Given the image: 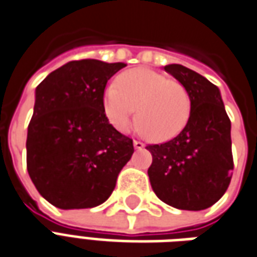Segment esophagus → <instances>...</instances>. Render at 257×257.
Listing matches in <instances>:
<instances>
[{"label": "esophagus", "mask_w": 257, "mask_h": 257, "mask_svg": "<svg viewBox=\"0 0 257 257\" xmlns=\"http://www.w3.org/2000/svg\"><path fill=\"white\" fill-rule=\"evenodd\" d=\"M134 148H136L137 151H141V149L145 148V144L141 141H134Z\"/></svg>", "instance_id": "34e87169"}]
</instances>
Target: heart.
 I'll use <instances>...</instances> for the list:
<instances>
[{
	"label": "heart",
	"instance_id": "1",
	"mask_svg": "<svg viewBox=\"0 0 257 257\" xmlns=\"http://www.w3.org/2000/svg\"><path fill=\"white\" fill-rule=\"evenodd\" d=\"M152 141H167L185 128L192 110L186 87L148 68L121 74L104 93V113L116 130L126 133L134 120Z\"/></svg>",
	"mask_w": 257,
	"mask_h": 257
}]
</instances>
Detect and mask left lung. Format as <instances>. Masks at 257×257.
<instances>
[{
  "label": "left lung",
  "mask_w": 257,
  "mask_h": 257,
  "mask_svg": "<svg viewBox=\"0 0 257 257\" xmlns=\"http://www.w3.org/2000/svg\"><path fill=\"white\" fill-rule=\"evenodd\" d=\"M164 69L186 87L192 110L175 138L148 145L153 159L148 175L163 203L201 211L216 203L231 181V123L220 91L207 78L181 64Z\"/></svg>",
  "instance_id": "obj_1"
}]
</instances>
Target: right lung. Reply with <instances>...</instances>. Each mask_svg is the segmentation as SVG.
<instances>
[{"label":"right lung","mask_w":257,"mask_h":257,"mask_svg":"<svg viewBox=\"0 0 257 257\" xmlns=\"http://www.w3.org/2000/svg\"><path fill=\"white\" fill-rule=\"evenodd\" d=\"M124 67L94 59L69 61L37 86L27 171L54 207L82 209L106 201L133 156V140L104 113L106 82Z\"/></svg>","instance_id":"add662e5"}]
</instances>
